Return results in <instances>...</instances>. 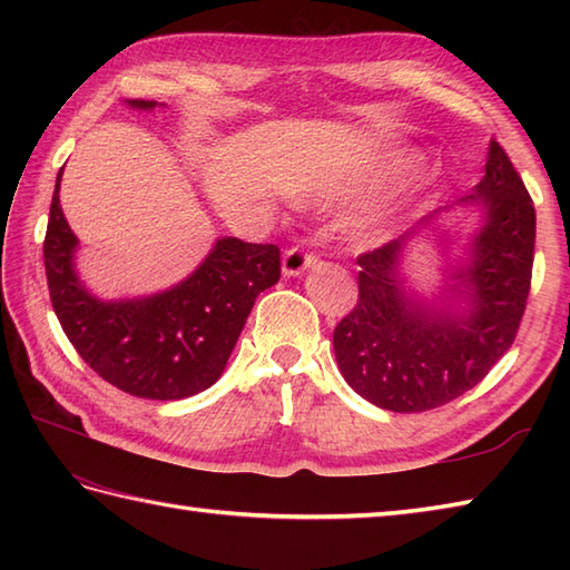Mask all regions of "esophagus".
Returning a JSON list of instances; mask_svg holds the SVG:
<instances>
[{"label": "esophagus", "instance_id": "1", "mask_svg": "<svg viewBox=\"0 0 570 570\" xmlns=\"http://www.w3.org/2000/svg\"><path fill=\"white\" fill-rule=\"evenodd\" d=\"M318 254L308 249L306 245H292L284 252V259H282V269L286 276H296L304 269H308L311 264H316Z\"/></svg>", "mask_w": 570, "mask_h": 570}]
</instances>
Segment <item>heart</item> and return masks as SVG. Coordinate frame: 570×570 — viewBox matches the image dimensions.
Instances as JSON below:
<instances>
[{"label":"heart","mask_w":570,"mask_h":570,"mask_svg":"<svg viewBox=\"0 0 570 570\" xmlns=\"http://www.w3.org/2000/svg\"><path fill=\"white\" fill-rule=\"evenodd\" d=\"M411 164H414V159H411V156H399V159H396L390 168H386L384 176H386V174H394V171H402V168H406V166H411Z\"/></svg>","instance_id":"obj_1"}]
</instances>
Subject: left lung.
Wrapping results in <instances>:
<instances>
[{
  "label": "left lung",
  "mask_w": 570,
  "mask_h": 570,
  "mask_svg": "<svg viewBox=\"0 0 570 570\" xmlns=\"http://www.w3.org/2000/svg\"><path fill=\"white\" fill-rule=\"evenodd\" d=\"M468 200L485 203L488 220L472 239L470 264L458 274L470 301L460 316L404 294L396 264L409 235L357 257L360 294L335 325V360L360 396L396 414H419L463 396L485 380L519 333L534 266L537 210L498 141L490 144L485 176Z\"/></svg>",
  "instance_id": "1"
}]
</instances>
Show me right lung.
I'll list each match as a JSON object with an SVG mask.
<instances>
[{
    "label": "right lung",
    "mask_w": 570,
    "mask_h": 570,
    "mask_svg": "<svg viewBox=\"0 0 570 570\" xmlns=\"http://www.w3.org/2000/svg\"><path fill=\"white\" fill-rule=\"evenodd\" d=\"M151 110L154 100H129ZM60 174L48 215L43 262L60 328L92 372L139 399H186L220 377L254 301L282 276L276 245L217 239L210 257L171 292L149 298H92L72 269L78 239L58 205Z\"/></svg>",
    "instance_id": "right-lung-1"
}]
</instances>
